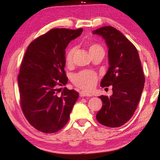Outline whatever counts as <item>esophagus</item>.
<instances>
[{
	"instance_id": "1",
	"label": "esophagus",
	"mask_w": 160,
	"mask_h": 160,
	"mask_svg": "<svg viewBox=\"0 0 160 160\" xmlns=\"http://www.w3.org/2000/svg\"><path fill=\"white\" fill-rule=\"evenodd\" d=\"M80 97H86V96H89V97H91L92 96V95L90 94V93H88L87 92H85V91H80Z\"/></svg>"
}]
</instances>
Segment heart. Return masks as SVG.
I'll use <instances>...</instances> for the list:
<instances>
[{
    "instance_id": "1",
    "label": "heart",
    "mask_w": 160,
    "mask_h": 160,
    "mask_svg": "<svg viewBox=\"0 0 160 160\" xmlns=\"http://www.w3.org/2000/svg\"><path fill=\"white\" fill-rule=\"evenodd\" d=\"M89 52L91 54L96 53L99 51H104L102 47L96 42L91 43L89 46ZM74 47L70 48L67 52L64 61L67 66H71L73 64V58L75 53ZM98 81V74L93 71L84 70L74 75L73 78V84L77 87L86 91H92L96 86Z\"/></svg>"
}]
</instances>
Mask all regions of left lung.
Segmentation results:
<instances>
[{
    "instance_id": "obj_1",
    "label": "left lung",
    "mask_w": 160,
    "mask_h": 160,
    "mask_svg": "<svg viewBox=\"0 0 160 160\" xmlns=\"http://www.w3.org/2000/svg\"><path fill=\"white\" fill-rule=\"evenodd\" d=\"M108 47L109 68L101 81L102 87L113 86V95L101 96L102 107L96 119L101 124L120 127L130 120L136 110L144 89L145 77L136 47L113 27L96 29Z\"/></svg>"
}]
</instances>
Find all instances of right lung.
Instances as JSON below:
<instances>
[{
	"label": "right lung",
	"mask_w": 160,
	"mask_h": 160,
	"mask_svg": "<svg viewBox=\"0 0 160 160\" xmlns=\"http://www.w3.org/2000/svg\"><path fill=\"white\" fill-rule=\"evenodd\" d=\"M82 28H55L29 44L18 75L20 104L27 120L37 130L53 133L62 129L79 94L64 87V54L68 44L82 33Z\"/></svg>",
	"instance_id": "obj_1"
}]
</instances>
